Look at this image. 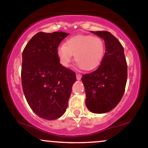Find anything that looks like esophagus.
<instances>
[{
  "label": "esophagus",
  "instance_id": "obj_1",
  "mask_svg": "<svg viewBox=\"0 0 148 148\" xmlns=\"http://www.w3.org/2000/svg\"><path fill=\"white\" fill-rule=\"evenodd\" d=\"M81 79V75L80 74H76V79L80 80Z\"/></svg>",
  "mask_w": 148,
  "mask_h": 148
}]
</instances>
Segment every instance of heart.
<instances>
[{"mask_svg": "<svg viewBox=\"0 0 148 148\" xmlns=\"http://www.w3.org/2000/svg\"><path fill=\"white\" fill-rule=\"evenodd\" d=\"M105 44L101 37L91 35H76L58 47L57 55L60 64L67 67L74 55L78 65L85 70L95 69L102 61Z\"/></svg>", "mask_w": 148, "mask_h": 148, "instance_id": "obj_1", "label": "heart"}]
</instances>
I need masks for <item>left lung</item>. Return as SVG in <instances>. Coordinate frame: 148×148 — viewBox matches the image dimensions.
Returning a JSON list of instances; mask_svg holds the SVG:
<instances>
[{
    "label": "left lung",
    "mask_w": 148,
    "mask_h": 148,
    "mask_svg": "<svg viewBox=\"0 0 148 148\" xmlns=\"http://www.w3.org/2000/svg\"><path fill=\"white\" fill-rule=\"evenodd\" d=\"M103 39L106 51L94 72L81 78L86 94V105L94 113L111 111L120 102L127 80V64L124 48L108 31H91Z\"/></svg>",
    "instance_id": "8db88e82"
}]
</instances>
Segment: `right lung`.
Here are the masks:
<instances>
[{
	"label": "right lung",
	"mask_w": 148,
	"mask_h": 148,
	"mask_svg": "<svg viewBox=\"0 0 148 148\" xmlns=\"http://www.w3.org/2000/svg\"><path fill=\"white\" fill-rule=\"evenodd\" d=\"M69 34L40 32L28 42L22 53L21 84L34 113L46 120H56L67 108L75 72L60 63L57 49Z\"/></svg>",
	"instance_id": "add662e5"
}]
</instances>
